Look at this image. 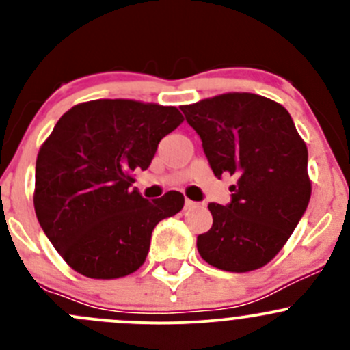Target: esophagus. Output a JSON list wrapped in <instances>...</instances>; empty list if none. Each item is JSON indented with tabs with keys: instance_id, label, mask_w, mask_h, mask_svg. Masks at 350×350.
<instances>
[{
	"instance_id": "obj_1",
	"label": "esophagus",
	"mask_w": 350,
	"mask_h": 350,
	"mask_svg": "<svg viewBox=\"0 0 350 350\" xmlns=\"http://www.w3.org/2000/svg\"><path fill=\"white\" fill-rule=\"evenodd\" d=\"M195 206H196L195 201H191V200H188V198H186V200H185V208H186V210H191V208H195Z\"/></svg>"
}]
</instances>
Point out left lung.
I'll return each instance as SVG.
<instances>
[{
	"instance_id": "obj_1",
	"label": "left lung",
	"mask_w": 350,
	"mask_h": 350,
	"mask_svg": "<svg viewBox=\"0 0 350 350\" xmlns=\"http://www.w3.org/2000/svg\"><path fill=\"white\" fill-rule=\"evenodd\" d=\"M217 178L235 176L227 206L208 204L213 225L198 235L211 266L247 273L266 266L301 220L312 195L308 150L291 115L252 93H227L181 107Z\"/></svg>"
}]
</instances>
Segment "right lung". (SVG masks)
<instances>
[{
    "mask_svg": "<svg viewBox=\"0 0 350 350\" xmlns=\"http://www.w3.org/2000/svg\"><path fill=\"white\" fill-rule=\"evenodd\" d=\"M183 120L174 107L94 100L55 123L37 155L33 204L74 271L94 280L135 273L155 225L183 210L179 191L149 201L132 188V172L149 167L159 142Z\"/></svg>",
    "mask_w": 350,
    "mask_h": 350,
    "instance_id": "add662e5",
    "label": "right lung"
}]
</instances>
